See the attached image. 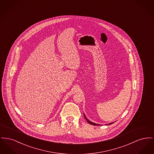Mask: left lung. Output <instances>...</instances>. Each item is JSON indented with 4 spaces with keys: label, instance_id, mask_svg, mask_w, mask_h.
Returning a JSON list of instances; mask_svg holds the SVG:
<instances>
[{
    "label": "left lung",
    "instance_id": "1",
    "mask_svg": "<svg viewBox=\"0 0 154 154\" xmlns=\"http://www.w3.org/2000/svg\"><path fill=\"white\" fill-rule=\"evenodd\" d=\"M84 118L85 119L87 120V122L88 123H90V125H94V126H100V124H97V123H94V122H91L87 118L85 117V115H84ZM113 123H115V122H112V123H109V124H107V125H112V124H113Z\"/></svg>",
    "mask_w": 154,
    "mask_h": 154
}]
</instances>
